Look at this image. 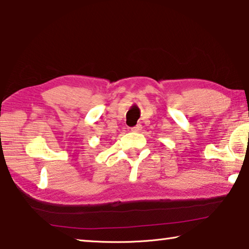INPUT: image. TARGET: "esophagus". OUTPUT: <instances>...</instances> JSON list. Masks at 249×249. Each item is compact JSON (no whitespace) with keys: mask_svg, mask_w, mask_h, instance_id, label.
<instances>
[{"mask_svg":"<svg viewBox=\"0 0 249 249\" xmlns=\"http://www.w3.org/2000/svg\"><path fill=\"white\" fill-rule=\"evenodd\" d=\"M130 130H132V132H134V133H140L141 130H142V125H141V124L135 125L134 127L130 128Z\"/></svg>","mask_w":249,"mask_h":249,"instance_id":"obj_1","label":"esophagus"}]
</instances>
